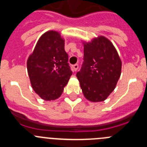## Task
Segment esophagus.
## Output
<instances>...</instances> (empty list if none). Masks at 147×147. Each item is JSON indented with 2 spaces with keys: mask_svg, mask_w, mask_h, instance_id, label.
<instances>
[{
  "mask_svg": "<svg viewBox=\"0 0 147 147\" xmlns=\"http://www.w3.org/2000/svg\"><path fill=\"white\" fill-rule=\"evenodd\" d=\"M72 68H73V71H76L77 69L79 68V65L78 64H74L72 65Z\"/></svg>",
  "mask_w": 147,
  "mask_h": 147,
  "instance_id": "esophagus-1",
  "label": "esophagus"
}]
</instances>
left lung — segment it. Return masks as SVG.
Here are the masks:
<instances>
[{
	"label": "left lung",
	"instance_id": "left-lung-1",
	"mask_svg": "<svg viewBox=\"0 0 147 147\" xmlns=\"http://www.w3.org/2000/svg\"><path fill=\"white\" fill-rule=\"evenodd\" d=\"M81 69L76 73L84 97L92 102L106 100L121 75L122 62L114 45L103 36L84 46Z\"/></svg>",
	"mask_w": 147,
	"mask_h": 147
}]
</instances>
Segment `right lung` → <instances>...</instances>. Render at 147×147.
<instances>
[{
    "instance_id": "obj_1",
    "label": "right lung",
    "mask_w": 147,
    "mask_h": 147,
    "mask_svg": "<svg viewBox=\"0 0 147 147\" xmlns=\"http://www.w3.org/2000/svg\"><path fill=\"white\" fill-rule=\"evenodd\" d=\"M64 40L56 31H48L38 41L27 62L30 80L35 92L45 100L62 95L72 71Z\"/></svg>"
}]
</instances>
